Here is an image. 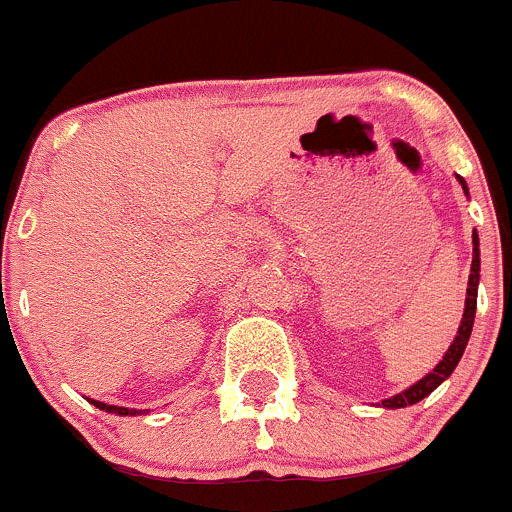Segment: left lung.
Masks as SVG:
<instances>
[{
    "instance_id": "obj_1",
    "label": "left lung",
    "mask_w": 512,
    "mask_h": 512,
    "mask_svg": "<svg viewBox=\"0 0 512 512\" xmlns=\"http://www.w3.org/2000/svg\"><path fill=\"white\" fill-rule=\"evenodd\" d=\"M458 181H460V186H463L465 194H468V186H465L463 176H458ZM478 246H480L478 244V234L473 231V263H470L468 296H465V311H463V321H460V328H458V336H455V341L450 343V348L445 351L443 361H440L438 366H435L426 378H421L418 383H413L411 388H406V391L398 393V396L381 401L383 408H406V406H413V403L423 401V398L430 396V393H433L435 388H438L440 383H443L445 378H448L450 373L455 371L458 361L463 358L465 346H468L470 331H473L475 306H478V283H480V249H478Z\"/></svg>"
}]
</instances>
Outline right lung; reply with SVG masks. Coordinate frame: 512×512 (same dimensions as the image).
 I'll return each mask as SVG.
<instances>
[{
	"label": "right lung",
	"instance_id": "obj_1",
	"mask_svg": "<svg viewBox=\"0 0 512 512\" xmlns=\"http://www.w3.org/2000/svg\"><path fill=\"white\" fill-rule=\"evenodd\" d=\"M91 401V398H89ZM94 403L96 408H99V411H106V413H116V416H139L141 411H134V408H121V406H106V403H101V401H91Z\"/></svg>",
	"mask_w": 512,
	"mask_h": 512
}]
</instances>
